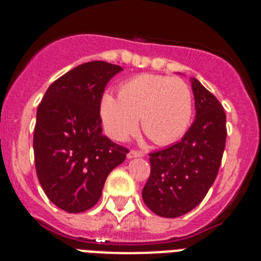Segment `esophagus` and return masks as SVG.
<instances>
[{
	"label": "esophagus",
	"instance_id": "34e87169",
	"mask_svg": "<svg viewBox=\"0 0 261 261\" xmlns=\"http://www.w3.org/2000/svg\"><path fill=\"white\" fill-rule=\"evenodd\" d=\"M129 159L130 158H138V156H144V153L140 150H130L128 154H126Z\"/></svg>",
	"mask_w": 261,
	"mask_h": 261
}]
</instances>
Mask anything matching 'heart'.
<instances>
[{
	"mask_svg": "<svg viewBox=\"0 0 261 261\" xmlns=\"http://www.w3.org/2000/svg\"><path fill=\"white\" fill-rule=\"evenodd\" d=\"M192 116L190 86L183 80L165 75H137L121 85L119 98L105 94L100 102L106 132L116 141L137 130L140 117L142 130L154 144H174L186 135Z\"/></svg>",
	"mask_w": 261,
	"mask_h": 261,
	"instance_id": "obj_1",
	"label": "heart"
}]
</instances>
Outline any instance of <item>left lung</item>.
Returning a JSON list of instances; mask_svg holds the SVG:
<instances>
[{
    "instance_id": "obj_1",
    "label": "left lung",
    "mask_w": 261,
    "mask_h": 261,
    "mask_svg": "<svg viewBox=\"0 0 261 261\" xmlns=\"http://www.w3.org/2000/svg\"><path fill=\"white\" fill-rule=\"evenodd\" d=\"M196 119L181 141L154 151L142 190L156 216L175 218L196 208L216 180L226 145V114L218 99L191 78Z\"/></svg>"
}]
</instances>
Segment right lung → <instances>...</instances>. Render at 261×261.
<instances>
[{
  "label": "right lung",
  "mask_w": 261,
  "mask_h": 261,
  "mask_svg": "<svg viewBox=\"0 0 261 261\" xmlns=\"http://www.w3.org/2000/svg\"><path fill=\"white\" fill-rule=\"evenodd\" d=\"M121 66L91 61L71 69L48 87L36 112L35 168L41 188L68 213L93 208L108 174L128 149L103 135L100 100Z\"/></svg>",
  "instance_id": "obj_1"
}]
</instances>
